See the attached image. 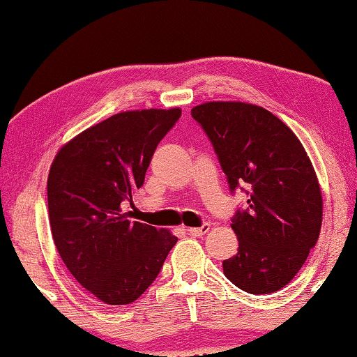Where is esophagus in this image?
<instances>
[{
	"instance_id": "esophagus-1",
	"label": "esophagus",
	"mask_w": 357,
	"mask_h": 357,
	"mask_svg": "<svg viewBox=\"0 0 357 357\" xmlns=\"http://www.w3.org/2000/svg\"><path fill=\"white\" fill-rule=\"evenodd\" d=\"M209 231V224H203L202 227H188L187 232L190 236H204Z\"/></svg>"
}]
</instances>
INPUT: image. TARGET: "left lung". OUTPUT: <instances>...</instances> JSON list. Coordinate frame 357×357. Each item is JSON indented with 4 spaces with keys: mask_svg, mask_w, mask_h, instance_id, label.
Wrapping results in <instances>:
<instances>
[{
    "mask_svg": "<svg viewBox=\"0 0 357 357\" xmlns=\"http://www.w3.org/2000/svg\"><path fill=\"white\" fill-rule=\"evenodd\" d=\"M192 116L211 139L231 190L247 188L245 211L232 218L237 255L224 275L248 294L289 284L317 243L324 199L304 146L284 121L260 105L204 102Z\"/></svg>",
    "mask_w": 357,
    "mask_h": 357,
    "instance_id": "obj_1",
    "label": "left lung"
}]
</instances>
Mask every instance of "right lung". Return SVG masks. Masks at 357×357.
Here are the masks:
<instances>
[{
  "label": "right lung",
  "mask_w": 357,
  "mask_h": 357,
  "mask_svg": "<svg viewBox=\"0 0 357 357\" xmlns=\"http://www.w3.org/2000/svg\"><path fill=\"white\" fill-rule=\"evenodd\" d=\"M178 107L126 110L63 144L47 180L52 237L76 281L109 305L135 302L178 238L131 221L123 202L144 182Z\"/></svg>",
  "instance_id": "obj_1"
}]
</instances>
